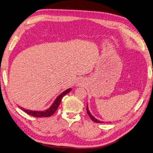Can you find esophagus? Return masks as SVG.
<instances>
[{
	"label": "esophagus",
	"mask_w": 153,
	"mask_h": 153,
	"mask_svg": "<svg viewBox=\"0 0 153 153\" xmlns=\"http://www.w3.org/2000/svg\"><path fill=\"white\" fill-rule=\"evenodd\" d=\"M77 85L79 86H82L83 85V82L82 81V80H79L77 82Z\"/></svg>",
	"instance_id": "esophagus-1"
}]
</instances>
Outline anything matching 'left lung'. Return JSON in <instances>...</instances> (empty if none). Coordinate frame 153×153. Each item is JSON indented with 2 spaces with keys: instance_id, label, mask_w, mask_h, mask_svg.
I'll list each match as a JSON object with an SVG mask.
<instances>
[{
  "instance_id": "left-lung-1",
  "label": "left lung",
  "mask_w": 153,
  "mask_h": 153,
  "mask_svg": "<svg viewBox=\"0 0 153 153\" xmlns=\"http://www.w3.org/2000/svg\"><path fill=\"white\" fill-rule=\"evenodd\" d=\"M86 111H87V113H88V116H89L90 117V118H91V120H92L93 121H94V122L97 123H103V121H100V120H98L96 119V118H95L93 116V115L90 113L89 109H88V105H87V107H86Z\"/></svg>"
}]
</instances>
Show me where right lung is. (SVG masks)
<instances>
[{
    "mask_svg": "<svg viewBox=\"0 0 153 153\" xmlns=\"http://www.w3.org/2000/svg\"><path fill=\"white\" fill-rule=\"evenodd\" d=\"M72 90V88H68V89L66 90L65 91H64L63 93H62L60 95H58L57 98L55 99V100L54 101L53 104L51 105L50 107H49L48 109L44 110L43 111H31V110H28V109H25L24 108L19 107L21 109L27 113L28 114L32 116L33 117H50L52 116L54 113L55 112V111L57 110L58 107L60 105V103L62 101V98L63 96H65L66 94H67L68 93H69Z\"/></svg>",
    "mask_w": 153,
    "mask_h": 153,
    "instance_id": "obj_1",
    "label": "right lung"
}]
</instances>
